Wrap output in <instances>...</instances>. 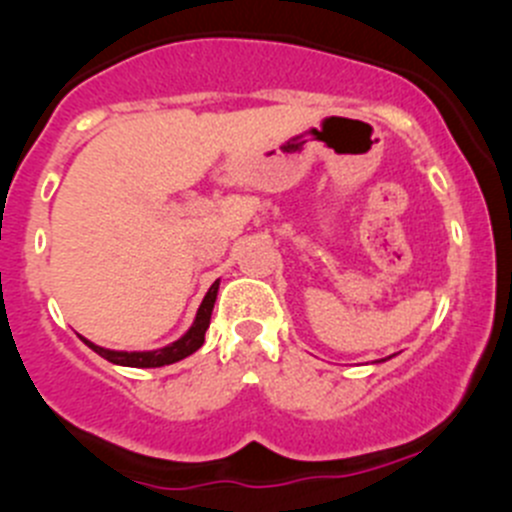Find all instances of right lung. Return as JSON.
I'll return each mask as SVG.
<instances>
[{
  "mask_svg": "<svg viewBox=\"0 0 512 512\" xmlns=\"http://www.w3.org/2000/svg\"><path fill=\"white\" fill-rule=\"evenodd\" d=\"M218 287H220V280H215L213 285H210L208 294L203 297V302H200L198 314H195V319H193V324H190L188 332H185L180 339H175L173 344H168V347L153 349V352H116V349L98 347V344L89 342V339H84V337H81V342H84L89 349H94L98 356H103V359L111 361V364H118V366H133V369H156V366L175 364V361L185 359V356H190L203 347L205 332H208V327H210V314H213L215 299H218Z\"/></svg>",
  "mask_w": 512,
  "mask_h": 512,
  "instance_id": "obj_1",
  "label": "right lung"
}]
</instances>
